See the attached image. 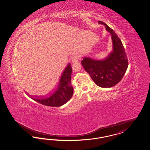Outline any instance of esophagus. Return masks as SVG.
<instances>
[{
  "label": "esophagus",
  "instance_id": "esophagus-1",
  "mask_svg": "<svg viewBox=\"0 0 150 150\" xmlns=\"http://www.w3.org/2000/svg\"><path fill=\"white\" fill-rule=\"evenodd\" d=\"M79 60V57L78 55L73 56L72 58V61L73 62H78Z\"/></svg>",
  "mask_w": 150,
  "mask_h": 150
}]
</instances>
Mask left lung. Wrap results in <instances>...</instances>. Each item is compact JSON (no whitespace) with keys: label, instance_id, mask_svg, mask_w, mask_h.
Segmentation results:
<instances>
[{"label":"left lung","instance_id":"8db88e82","mask_svg":"<svg viewBox=\"0 0 150 150\" xmlns=\"http://www.w3.org/2000/svg\"><path fill=\"white\" fill-rule=\"evenodd\" d=\"M98 22L105 26L111 35L113 52L105 59L96 60L84 57L81 63L96 85L102 88H111L123 78L128 66V61L123 45L115 31L103 22Z\"/></svg>","mask_w":150,"mask_h":150}]
</instances>
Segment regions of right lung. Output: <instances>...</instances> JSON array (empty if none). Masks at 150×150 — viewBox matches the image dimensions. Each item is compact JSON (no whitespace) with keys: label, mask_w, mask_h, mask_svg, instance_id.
<instances>
[{"label":"right lung","mask_w":150,"mask_h":150,"mask_svg":"<svg viewBox=\"0 0 150 150\" xmlns=\"http://www.w3.org/2000/svg\"><path fill=\"white\" fill-rule=\"evenodd\" d=\"M71 74L72 67L69 64L60 78L58 87L53 94L46 98H30L36 102L47 106L59 107L64 105L73 95V88L71 84Z\"/></svg>","instance_id":"right-lung-1"}]
</instances>
